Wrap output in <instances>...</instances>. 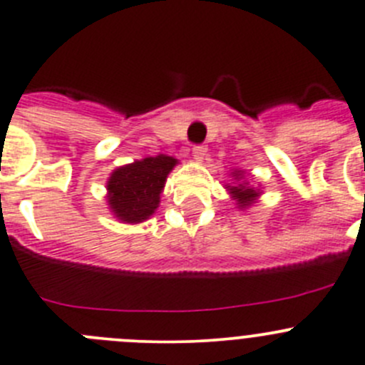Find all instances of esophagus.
I'll return each instance as SVG.
<instances>
[{
  "instance_id": "obj_1",
  "label": "esophagus",
  "mask_w": 365,
  "mask_h": 365,
  "mask_svg": "<svg viewBox=\"0 0 365 365\" xmlns=\"http://www.w3.org/2000/svg\"><path fill=\"white\" fill-rule=\"evenodd\" d=\"M205 155H207V148H203V145H194V148H192V156H194V158L202 162V160L205 158Z\"/></svg>"
}]
</instances>
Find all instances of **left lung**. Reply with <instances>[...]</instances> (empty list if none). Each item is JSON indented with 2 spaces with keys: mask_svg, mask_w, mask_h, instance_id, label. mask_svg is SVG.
<instances>
[{
  "mask_svg": "<svg viewBox=\"0 0 365 365\" xmlns=\"http://www.w3.org/2000/svg\"><path fill=\"white\" fill-rule=\"evenodd\" d=\"M230 194H232V198L236 200L237 205L240 207H248L252 202H254L259 192L250 185H245V183H240L236 187H230Z\"/></svg>",
  "mask_w": 365,
  "mask_h": 365,
  "instance_id": "1",
  "label": "left lung"
}]
</instances>
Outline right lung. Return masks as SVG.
<instances>
[{"instance_id": "obj_1", "label": "right lung", "mask_w": 365, "mask_h": 365, "mask_svg": "<svg viewBox=\"0 0 365 365\" xmlns=\"http://www.w3.org/2000/svg\"><path fill=\"white\" fill-rule=\"evenodd\" d=\"M176 165L173 156L158 155L118 167L108 182V202L118 220L140 223L160 203L167 175Z\"/></svg>"}]
</instances>
